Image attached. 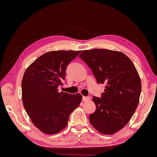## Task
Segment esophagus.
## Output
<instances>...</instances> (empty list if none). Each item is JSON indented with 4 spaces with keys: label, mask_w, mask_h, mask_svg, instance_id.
I'll use <instances>...</instances> for the list:
<instances>
[{
    "label": "esophagus",
    "mask_w": 157,
    "mask_h": 157,
    "mask_svg": "<svg viewBox=\"0 0 157 157\" xmlns=\"http://www.w3.org/2000/svg\"><path fill=\"white\" fill-rule=\"evenodd\" d=\"M90 99V96H83L82 97V101H88Z\"/></svg>",
    "instance_id": "1"
}]
</instances>
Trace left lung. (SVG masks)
I'll use <instances>...</instances> for the list:
<instances>
[{
  "mask_svg": "<svg viewBox=\"0 0 157 157\" xmlns=\"http://www.w3.org/2000/svg\"><path fill=\"white\" fill-rule=\"evenodd\" d=\"M79 58L91 69L98 84H105L101 98L94 96L96 111L91 124L103 134H113L130 121L137 107L141 83L134 63L120 52L83 50Z\"/></svg>",
  "mask_w": 157,
  "mask_h": 157,
  "instance_id": "left-lung-1",
  "label": "left lung"
}]
</instances>
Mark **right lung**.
<instances>
[{
  "mask_svg": "<svg viewBox=\"0 0 157 157\" xmlns=\"http://www.w3.org/2000/svg\"><path fill=\"white\" fill-rule=\"evenodd\" d=\"M80 51H52L30 65L21 82L22 101L27 113L37 128L55 134L67 126L70 114L82 101L80 94L59 92L65 71Z\"/></svg>",
  "mask_w": 157,
  "mask_h": 157,
  "instance_id": "right-lung-1",
  "label": "right lung"
}]
</instances>
